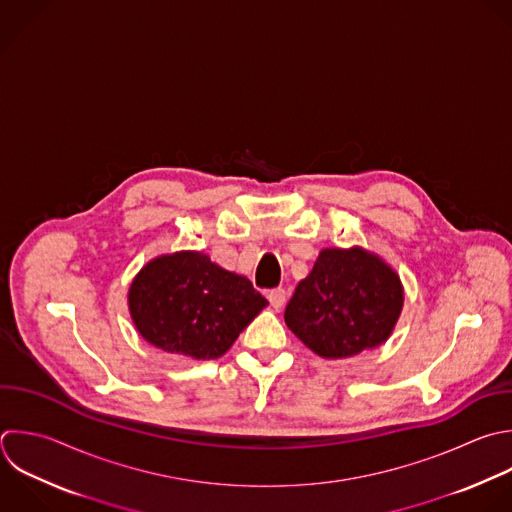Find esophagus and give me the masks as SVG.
I'll return each mask as SVG.
<instances>
[{"label": "esophagus", "instance_id": "obj_1", "mask_svg": "<svg viewBox=\"0 0 512 512\" xmlns=\"http://www.w3.org/2000/svg\"><path fill=\"white\" fill-rule=\"evenodd\" d=\"M268 300H270V304L278 310V308H282L284 304H286V290L284 288H274V290H270L268 292Z\"/></svg>", "mask_w": 512, "mask_h": 512}]
</instances>
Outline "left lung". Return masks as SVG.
I'll use <instances>...</instances> for the list:
<instances>
[{"label":"left lung","mask_w":512,"mask_h":512,"mask_svg":"<svg viewBox=\"0 0 512 512\" xmlns=\"http://www.w3.org/2000/svg\"><path fill=\"white\" fill-rule=\"evenodd\" d=\"M404 302L398 274L364 248H324L296 286L284 320L322 358H348L388 340Z\"/></svg>","instance_id":"8db88e82"}]
</instances>
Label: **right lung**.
<instances>
[{"label": "right lung", "mask_w": 512, "mask_h": 512, "mask_svg": "<svg viewBox=\"0 0 512 512\" xmlns=\"http://www.w3.org/2000/svg\"><path fill=\"white\" fill-rule=\"evenodd\" d=\"M266 304L246 276L192 250L150 260L128 292L142 338L196 360L220 358Z\"/></svg>", "instance_id": "add662e5"}]
</instances>
